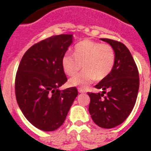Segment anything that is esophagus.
<instances>
[{"label": "esophagus", "mask_w": 151, "mask_h": 151, "mask_svg": "<svg viewBox=\"0 0 151 151\" xmlns=\"http://www.w3.org/2000/svg\"><path fill=\"white\" fill-rule=\"evenodd\" d=\"M78 92H80V93H85V92H86V91L84 88H78Z\"/></svg>", "instance_id": "esophagus-1"}]
</instances>
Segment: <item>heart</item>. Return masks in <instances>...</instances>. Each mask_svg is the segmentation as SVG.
Here are the masks:
<instances>
[{"label":"heart","mask_w":151,"mask_h":151,"mask_svg":"<svg viewBox=\"0 0 151 151\" xmlns=\"http://www.w3.org/2000/svg\"><path fill=\"white\" fill-rule=\"evenodd\" d=\"M73 55L66 53L62 66L67 75L73 77L83 66L84 70L70 79L72 86L87 88L96 78L103 80L112 71L115 63V52L112 46L86 39L74 46Z\"/></svg>","instance_id":"heart-1"}]
</instances>
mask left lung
<instances>
[{
    "instance_id": "obj_1",
    "label": "left lung",
    "mask_w": 151,
    "mask_h": 151,
    "mask_svg": "<svg viewBox=\"0 0 151 151\" xmlns=\"http://www.w3.org/2000/svg\"><path fill=\"white\" fill-rule=\"evenodd\" d=\"M101 40L114 48L115 63L110 74L95 86L103 92H88V110L98 126L111 129L123 123L131 114L138 96L139 77L133 57L124 44L111 39Z\"/></svg>"
}]
</instances>
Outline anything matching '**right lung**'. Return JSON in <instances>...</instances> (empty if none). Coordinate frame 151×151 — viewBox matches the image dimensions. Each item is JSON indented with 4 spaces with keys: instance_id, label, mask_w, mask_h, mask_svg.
<instances>
[{
    "instance_id": "1",
    "label": "right lung",
    "mask_w": 151,
    "mask_h": 151,
    "mask_svg": "<svg viewBox=\"0 0 151 151\" xmlns=\"http://www.w3.org/2000/svg\"><path fill=\"white\" fill-rule=\"evenodd\" d=\"M72 39L71 34H60L34 44L18 67L15 82L18 105L26 118L42 131H54L63 124L78 94L76 87L58 89L67 81L62 59Z\"/></svg>"
}]
</instances>
